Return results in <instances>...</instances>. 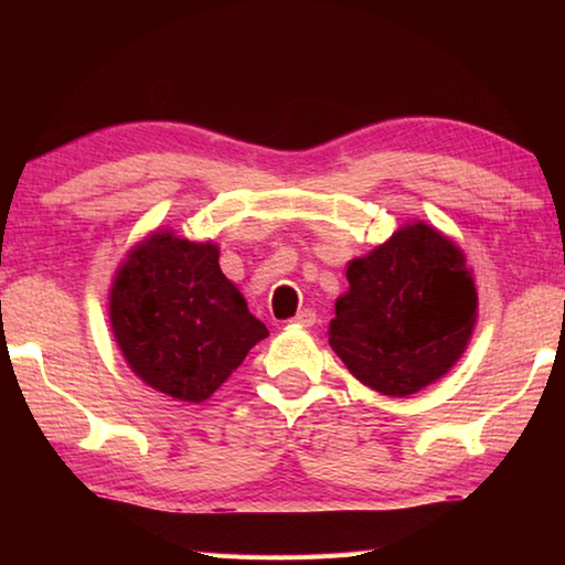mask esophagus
Instances as JSON below:
<instances>
[{
  "label": "esophagus",
  "instance_id": "1",
  "mask_svg": "<svg viewBox=\"0 0 565 565\" xmlns=\"http://www.w3.org/2000/svg\"><path fill=\"white\" fill-rule=\"evenodd\" d=\"M313 323H317V311H313V309H303L294 317V327L309 329V327H313Z\"/></svg>",
  "mask_w": 565,
  "mask_h": 565
}]
</instances>
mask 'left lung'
<instances>
[{
	"mask_svg": "<svg viewBox=\"0 0 565 565\" xmlns=\"http://www.w3.org/2000/svg\"><path fill=\"white\" fill-rule=\"evenodd\" d=\"M329 343L361 384L404 398L463 356L478 319L466 254L426 222H408L347 266Z\"/></svg>",
	"mask_w": 565,
	"mask_h": 565,
	"instance_id": "left-lung-1",
	"label": "left lung"
}]
</instances>
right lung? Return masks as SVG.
<instances>
[{"label": "right lung", "instance_id": "add662e5", "mask_svg": "<svg viewBox=\"0 0 565 565\" xmlns=\"http://www.w3.org/2000/svg\"><path fill=\"white\" fill-rule=\"evenodd\" d=\"M109 327L147 386L202 404L269 337L218 269V246L157 228L129 248L109 289Z\"/></svg>", "mask_w": 565, "mask_h": 565}]
</instances>
